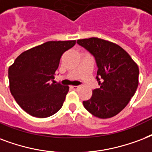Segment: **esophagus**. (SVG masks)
<instances>
[{
	"label": "esophagus",
	"mask_w": 152,
	"mask_h": 152,
	"mask_svg": "<svg viewBox=\"0 0 152 152\" xmlns=\"http://www.w3.org/2000/svg\"><path fill=\"white\" fill-rule=\"evenodd\" d=\"M70 88L74 89V90H77V89L79 88V86H71Z\"/></svg>",
	"instance_id": "esophagus-1"
}]
</instances>
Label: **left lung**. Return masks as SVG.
<instances>
[{
    "label": "left lung",
    "mask_w": 152,
    "mask_h": 152,
    "mask_svg": "<svg viewBox=\"0 0 152 152\" xmlns=\"http://www.w3.org/2000/svg\"><path fill=\"white\" fill-rule=\"evenodd\" d=\"M77 43L94 57L100 88L83 102L96 117L110 118L125 108L138 87L139 68L130 55L115 43L98 38L78 39Z\"/></svg>",
    "instance_id": "1"
}]
</instances>
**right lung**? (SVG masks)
<instances>
[{"label":"right lung","instance_id":"1","mask_svg":"<svg viewBox=\"0 0 152 152\" xmlns=\"http://www.w3.org/2000/svg\"><path fill=\"white\" fill-rule=\"evenodd\" d=\"M76 41H49L19 55L9 69L10 91L26 113L39 118L63 106L69 87L55 83L54 75L63 54Z\"/></svg>","mask_w":152,"mask_h":152}]
</instances>
